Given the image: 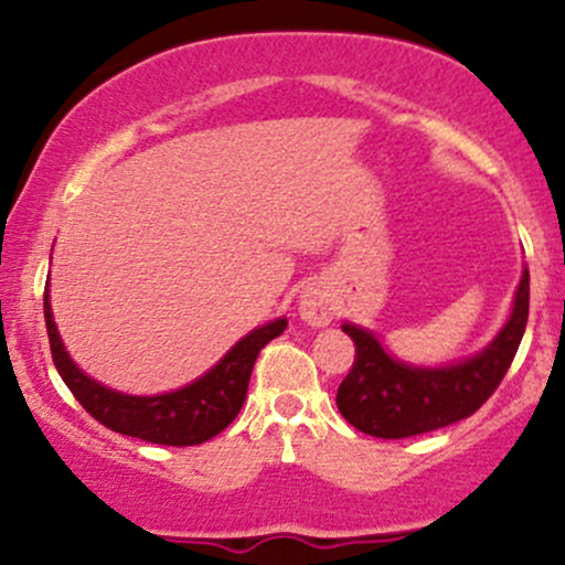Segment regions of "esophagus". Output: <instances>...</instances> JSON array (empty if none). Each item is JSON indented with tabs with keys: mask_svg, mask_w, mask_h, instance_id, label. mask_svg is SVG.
<instances>
[{
	"mask_svg": "<svg viewBox=\"0 0 565 565\" xmlns=\"http://www.w3.org/2000/svg\"><path fill=\"white\" fill-rule=\"evenodd\" d=\"M300 319L310 327H329L334 321V300L329 295V287L323 281H310L308 287L300 291Z\"/></svg>",
	"mask_w": 565,
	"mask_h": 565,
	"instance_id": "esophagus-1",
	"label": "esophagus"
}]
</instances>
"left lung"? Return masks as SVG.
Listing matches in <instances>:
<instances>
[{"mask_svg":"<svg viewBox=\"0 0 565 565\" xmlns=\"http://www.w3.org/2000/svg\"><path fill=\"white\" fill-rule=\"evenodd\" d=\"M529 321V270L523 268L504 327L483 350L444 366L398 361L374 332L342 323L355 342V364L337 387V408L355 430L374 438H408L478 412L515 359Z\"/></svg>","mask_w":565,"mask_h":565,"instance_id":"8db88e82","label":"left lung"}]
</instances>
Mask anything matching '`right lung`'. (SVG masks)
I'll use <instances>...</instances> for the list:
<instances>
[{
  "label": "right lung",
  "mask_w": 565,
  "mask_h": 565,
  "mask_svg": "<svg viewBox=\"0 0 565 565\" xmlns=\"http://www.w3.org/2000/svg\"><path fill=\"white\" fill-rule=\"evenodd\" d=\"M44 321H47L50 350H53L57 374L76 395V401L108 430L161 446H196L223 433L242 412L252 366L260 350L287 329L284 316L252 329L210 372L178 391L129 395L106 387L74 364L55 327L50 291H44Z\"/></svg>",
  "instance_id": "add662e5"
}]
</instances>
